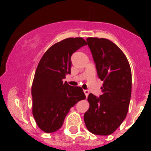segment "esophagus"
I'll return each instance as SVG.
<instances>
[{
	"instance_id": "1",
	"label": "esophagus",
	"mask_w": 151,
	"mask_h": 151,
	"mask_svg": "<svg viewBox=\"0 0 151 151\" xmlns=\"http://www.w3.org/2000/svg\"><path fill=\"white\" fill-rule=\"evenodd\" d=\"M84 93H85V96H86V97H88V96L89 91L88 90H84Z\"/></svg>"
}]
</instances>
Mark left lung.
<instances>
[{
    "label": "left lung",
    "mask_w": 151,
    "mask_h": 151,
    "mask_svg": "<svg viewBox=\"0 0 151 151\" xmlns=\"http://www.w3.org/2000/svg\"><path fill=\"white\" fill-rule=\"evenodd\" d=\"M103 83L102 94H89V109L84 114L88 130L109 135L119 127L127 115L132 94V71L127 58L116 45L106 38L86 39Z\"/></svg>",
    "instance_id": "1"
}]
</instances>
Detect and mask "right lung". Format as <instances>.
<instances>
[{
  "label": "right lung",
  "instance_id": "add662e5",
  "mask_svg": "<svg viewBox=\"0 0 151 151\" xmlns=\"http://www.w3.org/2000/svg\"><path fill=\"white\" fill-rule=\"evenodd\" d=\"M85 45L82 38H66L52 45L38 63L32 85V114L45 132L60 129L70 108L85 99L82 88L63 81L71 71L72 54Z\"/></svg>",
  "mask_w": 151,
  "mask_h": 151
}]
</instances>
